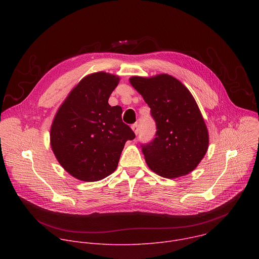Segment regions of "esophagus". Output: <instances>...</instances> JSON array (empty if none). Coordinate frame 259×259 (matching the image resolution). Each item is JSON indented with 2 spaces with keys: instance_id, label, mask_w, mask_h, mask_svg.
Instances as JSON below:
<instances>
[{
  "instance_id": "esophagus-1",
  "label": "esophagus",
  "mask_w": 259,
  "mask_h": 259,
  "mask_svg": "<svg viewBox=\"0 0 259 259\" xmlns=\"http://www.w3.org/2000/svg\"><path fill=\"white\" fill-rule=\"evenodd\" d=\"M131 128H132V130L134 131V133H135L136 135L139 133V125H138V124H133V125L131 126Z\"/></svg>"
}]
</instances>
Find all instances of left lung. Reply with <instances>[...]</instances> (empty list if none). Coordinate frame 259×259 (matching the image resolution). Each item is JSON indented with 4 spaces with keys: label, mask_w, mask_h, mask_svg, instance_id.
Returning a JSON list of instances; mask_svg holds the SVG:
<instances>
[{
    "label": "left lung",
    "mask_w": 259,
    "mask_h": 259,
    "mask_svg": "<svg viewBox=\"0 0 259 259\" xmlns=\"http://www.w3.org/2000/svg\"><path fill=\"white\" fill-rule=\"evenodd\" d=\"M131 85L151 107L155 138L142 143L149 167L165 178L192 172L208 150V130L188 88L169 75L132 77Z\"/></svg>",
    "instance_id": "8db88e82"
}]
</instances>
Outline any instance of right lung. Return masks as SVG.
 <instances>
[{"label": "right lung", "instance_id": "obj_1", "mask_svg": "<svg viewBox=\"0 0 259 259\" xmlns=\"http://www.w3.org/2000/svg\"><path fill=\"white\" fill-rule=\"evenodd\" d=\"M119 80L102 71L85 77L69 93L52 123V151L60 165L80 180L97 181L112 174L126 141L135 138L122 121V107L108 104Z\"/></svg>", "mask_w": 259, "mask_h": 259}]
</instances>
